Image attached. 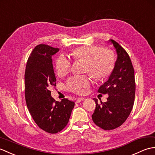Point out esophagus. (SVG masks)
I'll return each mask as SVG.
<instances>
[{"instance_id":"esophagus-1","label":"esophagus","mask_w":155,"mask_h":155,"mask_svg":"<svg viewBox=\"0 0 155 155\" xmlns=\"http://www.w3.org/2000/svg\"><path fill=\"white\" fill-rule=\"evenodd\" d=\"M84 99H85L83 98V97H78V98L76 99V100H75V103H76V104H78V103H80L81 101H84Z\"/></svg>"}]
</instances>
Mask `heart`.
Returning <instances> with one entry per match:
<instances>
[{
    "label": "heart",
    "instance_id": "heart-1",
    "mask_svg": "<svg viewBox=\"0 0 155 155\" xmlns=\"http://www.w3.org/2000/svg\"><path fill=\"white\" fill-rule=\"evenodd\" d=\"M71 56L75 60L87 61L85 70L89 71L96 80H103L111 74L115 66V56L109 49H102L101 47L87 45L78 47L71 51ZM71 61L64 56H60L56 61V69L58 75L64 76L70 71ZM90 85V80L86 75L71 77L66 82V87L74 93L83 94L84 89Z\"/></svg>",
    "mask_w": 155,
    "mask_h": 155
}]
</instances>
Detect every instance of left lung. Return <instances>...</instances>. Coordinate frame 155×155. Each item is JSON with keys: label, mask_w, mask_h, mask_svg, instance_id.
Returning a JSON list of instances; mask_svg holds the SVG:
<instances>
[{"label": "left lung", "mask_w": 155, "mask_h": 155, "mask_svg": "<svg viewBox=\"0 0 155 155\" xmlns=\"http://www.w3.org/2000/svg\"><path fill=\"white\" fill-rule=\"evenodd\" d=\"M109 42L115 47L117 58L108 80L98 89L99 93L108 94L109 97L101 105L94 99L96 107L91 115L95 124L104 130L117 128L126 121L135 96V72L129 54L115 40Z\"/></svg>", "instance_id": "1"}]
</instances>
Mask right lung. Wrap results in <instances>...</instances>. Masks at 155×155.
Listing matches in <instances>:
<instances>
[{
  "mask_svg": "<svg viewBox=\"0 0 155 155\" xmlns=\"http://www.w3.org/2000/svg\"><path fill=\"white\" fill-rule=\"evenodd\" d=\"M59 48L39 44L32 50L26 64L25 97L28 111L40 129L49 133L61 131L68 124L75 103L63 99L56 101L50 86H56L51 56Z\"/></svg>",
  "mask_w": 155,
  "mask_h": 155,
  "instance_id": "right-lung-1",
  "label": "right lung"
}]
</instances>
